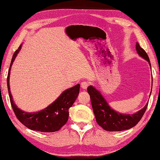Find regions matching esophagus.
Returning a JSON list of instances; mask_svg holds the SVG:
<instances>
[{
	"label": "esophagus",
	"instance_id": "esophagus-1",
	"mask_svg": "<svg viewBox=\"0 0 160 160\" xmlns=\"http://www.w3.org/2000/svg\"><path fill=\"white\" fill-rule=\"evenodd\" d=\"M88 86H89V83L88 82H82V83H81V87H82V89H84V90L87 89Z\"/></svg>",
	"mask_w": 160,
	"mask_h": 160
}]
</instances>
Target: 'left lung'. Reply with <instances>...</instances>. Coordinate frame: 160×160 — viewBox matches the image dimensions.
<instances>
[{"mask_svg":"<svg viewBox=\"0 0 160 160\" xmlns=\"http://www.w3.org/2000/svg\"><path fill=\"white\" fill-rule=\"evenodd\" d=\"M136 48L138 54L146 60L151 67L149 57L138 43H136ZM87 91L90 95L92 108L98 124L108 131H121L135 127L141 119L148 108V102L142 110L135 114H120L110 107L101 93L93 86H88Z\"/></svg>","mask_w":160,"mask_h":160,"instance_id":"left-lung-1","label":"left lung"}]
</instances>
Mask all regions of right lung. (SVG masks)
I'll list each match as a JSON object with an SVG mask.
<instances>
[{"label":"right lung","mask_w":160,"mask_h":160,"mask_svg":"<svg viewBox=\"0 0 160 160\" xmlns=\"http://www.w3.org/2000/svg\"><path fill=\"white\" fill-rule=\"evenodd\" d=\"M21 46L13 54L7 78L8 93L12 110L19 121L29 129L41 132H55L60 130L68 121L69 109L72 107L79 93L80 85L77 84L64 91L52 104L37 112H27L21 110L13 101L9 82L11 66L20 50Z\"/></svg>","instance_id":"add662e5"}]
</instances>
